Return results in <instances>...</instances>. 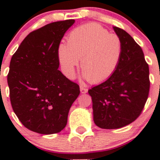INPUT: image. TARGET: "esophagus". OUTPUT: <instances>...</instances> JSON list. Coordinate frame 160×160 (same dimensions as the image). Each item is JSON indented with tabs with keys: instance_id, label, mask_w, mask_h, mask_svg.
Returning <instances> with one entry per match:
<instances>
[{
	"instance_id": "34e87169",
	"label": "esophagus",
	"mask_w": 160,
	"mask_h": 160,
	"mask_svg": "<svg viewBox=\"0 0 160 160\" xmlns=\"http://www.w3.org/2000/svg\"><path fill=\"white\" fill-rule=\"evenodd\" d=\"M80 90H81L82 94H86V93H87V91H88V89L85 88V87H80Z\"/></svg>"
}]
</instances>
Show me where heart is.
I'll use <instances>...</instances> for the list:
<instances>
[{"mask_svg": "<svg viewBox=\"0 0 160 160\" xmlns=\"http://www.w3.org/2000/svg\"><path fill=\"white\" fill-rule=\"evenodd\" d=\"M122 44L115 33H109L96 23L75 28L68 35L66 45L58 49L59 59L68 78H73L82 58L83 77L91 83L108 79L116 70L122 57Z\"/></svg>", "mask_w": 160, "mask_h": 160, "instance_id": "1", "label": "heart"}]
</instances>
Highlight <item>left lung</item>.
Returning a JSON list of instances; mask_svg holds the SVG:
<instances>
[{"label":"left lung","mask_w":160,"mask_h":160,"mask_svg":"<svg viewBox=\"0 0 160 160\" xmlns=\"http://www.w3.org/2000/svg\"><path fill=\"white\" fill-rule=\"evenodd\" d=\"M114 30L122 44L118 67L104 82L88 90L94 123L102 129H118L134 122L143 110L150 90L149 66L142 49L125 30Z\"/></svg>","instance_id":"left-lung-1"}]
</instances>
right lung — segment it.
Listing matches in <instances>:
<instances>
[{
    "label": "right lung",
    "mask_w": 160,
    "mask_h": 160,
    "mask_svg": "<svg viewBox=\"0 0 160 160\" xmlns=\"http://www.w3.org/2000/svg\"><path fill=\"white\" fill-rule=\"evenodd\" d=\"M74 20L55 22L32 31L12 55L7 77L12 110L27 129L42 135L60 132L80 94L59 67L60 42Z\"/></svg>",
    "instance_id": "obj_1"
}]
</instances>
